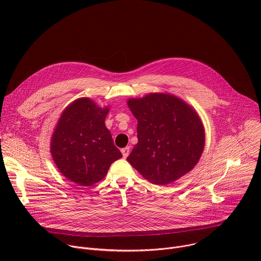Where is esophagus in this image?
<instances>
[{"label": "esophagus", "instance_id": "esophagus-1", "mask_svg": "<svg viewBox=\"0 0 261 261\" xmlns=\"http://www.w3.org/2000/svg\"><path fill=\"white\" fill-rule=\"evenodd\" d=\"M121 152H122V154H123V157H124V158H127L128 155H129V152H130V147H129V146H126V147L122 148Z\"/></svg>", "mask_w": 261, "mask_h": 261}]
</instances>
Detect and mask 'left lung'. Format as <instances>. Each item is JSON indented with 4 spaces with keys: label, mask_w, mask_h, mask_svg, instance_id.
<instances>
[{
    "label": "left lung",
    "mask_w": 261,
    "mask_h": 261,
    "mask_svg": "<svg viewBox=\"0 0 261 261\" xmlns=\"http://www.w3.org/2000/svg\"><path fill=\"white\" fill-rule=\"evenodd\" d=\"M137 120L138 142L127 161L148 181L165 186L191 171L205 143L196 110L168 93L128 99Z\"/></svg>",
    "instance_id": "1"
}]
</instances>
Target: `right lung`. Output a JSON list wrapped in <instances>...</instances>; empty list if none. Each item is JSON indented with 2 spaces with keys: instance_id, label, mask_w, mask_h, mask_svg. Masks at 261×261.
<instances>
[{
  "instance_id": "add662e5",
  "label": "right lung",
  "mask_w": 261,
  "mask_h": 261,
  "mask_svg": "<svg viewBox=\"0 0 261 261\" xmlns=\"http://www.w3.org/2000/svg\"><path fill=\"white\" fill-rule=\"evenodd\" d=\"M101 107L88 97L70 103L61 114L50 140V153L60 172L69 180L89 187L105 177L111 163L122 158Z\"/></svg>"
}]
</instances>
